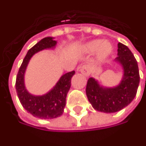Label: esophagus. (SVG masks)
<instances>
[{
  "label": "esophagus",
  "mask_w": 146,
  "mask_h": 146,
  "mask_svg": "<svg viewBox=\"0 0 146 146\" xmlns=\"http://www.w3.org/2000/svg\"><path fill=\"white\" fill-rule=\"evenodd\" d=\"M78 70L80 73H82L84 75H85L86 76H88L90 75V70L87 66H81L78 68Z\"/></svg>",
  "instance_id": "34e87169"
}]
</instances>
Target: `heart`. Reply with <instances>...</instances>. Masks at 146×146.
I'll return each instance as SVG.
<instances>
[{"instance_id": "1", "label": "heart", "mask_w": 146, "mask_h": 146, "mask_svg": "<svg viewBox=\"0 0 146 146\" xmlns=\"http://www.w3.org/2000/svg\"><path fill=\"white\" fill-rule=\"evenodd\" d=\"M83 50L87 54H94L97 52L98 58L100 60H104L111 54L113 46L109 42H103V40L100 39H96L84 45Z\"/></svg>"}]
</instances>
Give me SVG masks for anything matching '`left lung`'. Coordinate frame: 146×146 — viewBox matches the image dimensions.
<instances>
[{"label": "left lung", "instance_id": "1", "mask_svg": "<svg viewBox=\"0 0 146 146\" xmlns=\"http://www.w3.org/2000/svg\"><path fill=\"white\" fill-rule=\"evenodd\" d=\"M118 55L116 62L123 69V77L118 86L104 88L92 77L88 80L87 97L93 108L99 111H119L130 104L137 94L140 81L137 60L130 49L121 42L118 43Z\"/></svg>", "mask_w": 146, "mask_h": 146}]
</instances>
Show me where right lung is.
Segmentation results:
<instances>
[{
  "label": "right lung",
  "mask_w": 146,
  "mask_h": 146,
  "mask_svg": "<svg viewBox=\"0 0 146 146\" xmlns=\"http://www.w3.org/2000/svg\"><path fill=\"white\" fill-rule=\"evenodd\" d=\"M56 44L57 42L51 37L44 38L37 42L27 51L16 76V89L21 104L27 112L39 119H55L62 115L71 79L75 74V71L64 74L55 86L42 96H34L27 91L24 85V73L31 58L40 50L54 47Z\"/></svg>",
  "instance_id": "add662e5"
}]
</instances>
